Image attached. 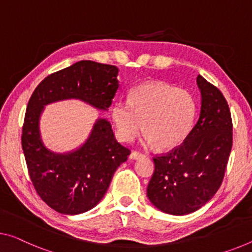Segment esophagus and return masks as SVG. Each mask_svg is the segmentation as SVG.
Returning a JSON list of instances; mask_svg holds the SVG:
<instances>
[{"label": "esophagus", "mask_w": 252, "mask_h": 252, "mask_svg": "<svg viewBox=\"0 0 252 252\" xmlns=\"http://www.w3.org/2000/svg\"><path fill=\"white\" fill-rule=\"evenodd\" d=\"M143 157H144V154H143V153H139V152H136V151H133V152L130 153L129 158H131V160H138V158H141Z\"/></svg>", "instance_id": "1"}]
</instances>
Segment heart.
I'll list each match as a JSON object with an SVG mask.
<instances>
[{
    "instance_id": "b5f03b06",
    "label": "heart",
    "mask_w": 252,
    "mask_h": 252,
    "mask_svg": "<svg viewBox=\"0 0 252 252\" xmlns=\"http://www.w3.org/2000/svg\"><path fill=\"white\" fill-rule=\"evenodd\" d=\"M111 115L122 141H131L143 122L144 141L166 150L181 144L190 134L197 104L187 90L164 82H146L131 90L128 101H116Z\"/></svg>"
}]
</instances>
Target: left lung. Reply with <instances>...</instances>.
<instances>
[{
    "label": "left lung",
    "mask_w": 252,
    "mask_h": 252,
    "mask_svg": "<svg viewBox=\"0 0 252 252\" xmlns=\"http://www.w3.org/2000/svg\"><path fill=\"white\" fill-rule=\"evenodd\" d=\"M202 101L190 134L170 152L153 158V176L148 186L150 202L171 215L199 210L219 190L232 149L229 104L218 88L197 76Z\"/></svg>",
    "instance_id": "obj_1"
}]
</instances>
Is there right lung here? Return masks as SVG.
Masks as SVG:
<instances>
[{"mask_svg": "<svg viewBox=\"0 0 252 252\" xmlns=\"http://www.w3.org/2000/svg\"><path fill=\"white\" fill-rule=\"evenodd\" d=\"M117 75L114 65L80 61L45 77L29 99L21 137L28 172L40 198L62 214L94 208L130 151L117 142L110 123L99 118L80 148L55 153L41 139L40 116L47 104L68 99L108 110L119 88Z\"/></svg>", "mask_w": 252, "mask_h": 252, "instance_id": "add662e5", "label": "right lung"}]
</instances>
